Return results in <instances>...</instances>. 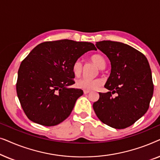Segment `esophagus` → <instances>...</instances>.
Listing matches in <instances>:
<instances>
[{
    "instance_id": "obj_1",
    "label": "esophagus",
    "mask_w": 160,
    "mask_h": 160,
    "mask_svg": "<svg viewBox=\"0 0 160 160\" xmlns=\"http://www.w3.org/2000/svg\"><path fill=\"white\" fill-rule=\"evenodd\" d=\"M89 92H90L89 90H84V94H85V95H86V94H88Z\"/></svg>"
}]
</instances>
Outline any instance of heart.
<instances>
[{
  "label": "heart",
  "mask_w": 160,
  "mask_h": 160,
  "mask_svg": "<svg viewBox=\"0 0 160 160\" xmlns=\"http://www.w3.org/2000/svg\"><path fill=\"white\" fill-rule=\"evenodd\" d=\"M91 60L100 69H103L106 67V62L105 58L100 54H95L91 57ZM83 71L82 62L79 60H76L72 65V71L74 76L76 77L81 76ZM102 82L100 78H83L78 79L76 82V87L78 88L85 89V90H92V89H98L101 86Z\"/></svg>",
  "instance_id": "1"
}]
</instances>
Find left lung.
<instances>
[{"mask_svg":"<svg viewBox=\"0 0 160 160\" xmlns=\"http://www.w3.org/2000/svg\"><path fill=\"white\" fill-rule=\"evenodd\" d=\"M96 47L108 57L111 73L93 109L100 121L115 129L128 128L148 111L154 92L152 71L141 52L126 43L102 41ZM116 93L115 97L113 93Z\"/></svg>","mask_w":160,"mask_h":160,"instance_id":"1","label":"left lung"}]
</instances>
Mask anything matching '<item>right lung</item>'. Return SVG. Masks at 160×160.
<instances>
[{
	"mask_svg": "<svg viewBox=\"0 0 160 160\" xmlns=\"http://www.w3.org/2000/svg\"><path fill=\"white\" fill-rule=\"evenodd\" d=\"M97 50L89 42L68 39L47 41L37 45L21 62L17 93L23 111L35 123L51 127L71 114L83 95L75 84L72 65L86 52Z\"/></svg>",
	"mask_w": 160,
	"mask_h": 160,
	"instance_id": "right-lung-1",
	"label": "right lung"
}]
</instances>
